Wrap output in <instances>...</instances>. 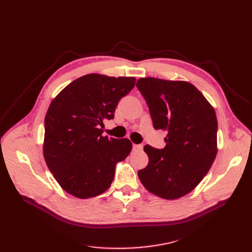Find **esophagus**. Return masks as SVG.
<instances>
[{
  "label": "esophagus",
  "mask_w": 252,
  "mask_h": 252,
  "mask_svg": "<svg viewBox=\"0 0 252 252\" xmlns=\"http://www.w3.org/2000/svg\"><path fill=\"white\" fill-rule=\"evenodd\" d=\"M133 149L136 150V151H142L143 150V145H137V144H134L133 145Z\"/></svg>",
  "instance_id": "1"
}]
</instances>
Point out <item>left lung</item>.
Returning a JSON list of instances; mask_svg holds the SVG:
<instances>
[{
  "mask_svg": "<svg viewBox=\"0 0 252 252\" xmlns=\"http://www.w3.org/2000/svg\"><path fill=\"white\" fill-rule=\"evenodd\" d=\"M153 126L166 130L165 147H144L148 165L138 176L150 193L174 200L194 190L213 165L218 153L215 108L189 82L139 78Z\"/></svg>",
  "mask_w": 252,
  "mask_h": 252,
  "instance_id": "8db88e82",
  "label": "left lung"
}]
</instances>
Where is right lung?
<instances>
[{
  "instance_id": "add662e5",
  "label": "right lung",
  "mask_w": 252,
  "mask_h": 252,
  "mask_svg": "<svg viewBox=\"0 0 252 252\" xmlns=\"http://www.w3.org/2000/svg\"><path fill=\"white\" fill-rule=\"evenodd\" d=\"M135 77L90 73L76 78L52 100L45 117L43 153L48 168L68 194L88 199L107 190L115 165L133 144L103 137L118 101L135 87Z\"/></svg>"
}]
</instances>
